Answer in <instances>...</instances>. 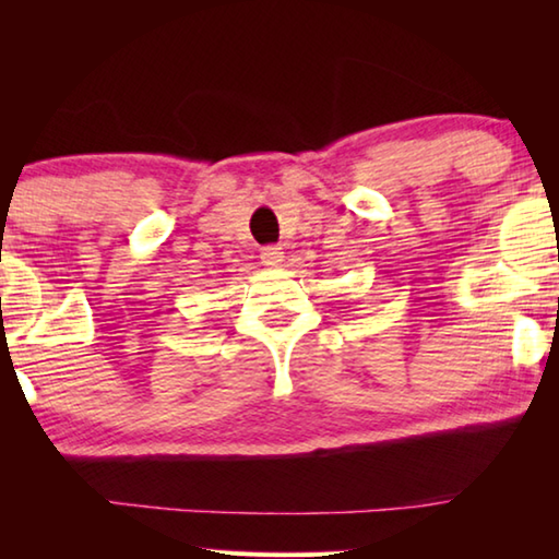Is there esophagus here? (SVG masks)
I'll return each instance as SVG.
<instances>
[{
  "label": "esophagus",
  "instance_id": "34e87169",
  "mask_svg": "<svg viewBox=\"0 0 559 559\" xmlns=\"http://www.w3.org/2000/svg\"><path fill=\"white\" fill-rule=\"evenodd\" d=\"M283 249L281 246H266V249L261 251V261H263V266H269V269H276V266H281L283 263Z\"/></svg>",
  "mask_w": 559,
  "mask_h": 559
}]
</instances>
